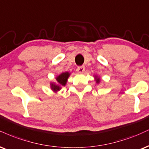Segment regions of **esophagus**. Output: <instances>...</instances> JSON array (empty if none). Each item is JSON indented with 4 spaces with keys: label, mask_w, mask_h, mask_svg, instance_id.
Returning a JSON list of instances; mask_svg holds the SVG:
<instances>
[{
    "label": "esophagus",
    "mask_w": 149,
    "mask_h": 149,
    "mask_svg": "<svg viewBox=\"0 0 149 149\" xmlns=\"http://www.w3.org/2000/svg\"><path fill=\"white\" fill-rule=\"evenodd\" d=\"M85 67H83V66H82V67H78L76 69V71L78 72V73H84V71H85Z\"/></svg>",
    "instance_id": "1"
}]
</instances>
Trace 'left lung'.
<instances>
[{"instance_id": "left-lung-1", "label": "left lung", "mask_w": 149, "mask_h": 149, "mask_svg": "<svg viewBox=\"0 0 149 149\" xmlns=\"http://www.w3.org/2000/svg\"><path fill=\"white\" fill-rule=\"evenodd\" d=\"M94 78H95V80H96V83H97V84L99 83V82H100V80H100L99 77H98V76H95Z\"/></svg>"}]
</instances>
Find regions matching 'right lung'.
<instances>
[{
	"label": "right lung",
	"mask_w": 149,
	"mask_h": 149,
	"mask_svg": "<svg viewBox=\"0 0 149 149\" xmlns=\"http://www.w3.org/2000/svg\"><path fill=\"white\" fill-rule=\"evenodd\" d=\"M70 76V73L69 72L62 73L56 77L57 83L55 82H51V88L53 92H57L60 91L62 89V87L66 85L67 84V80Z\"/></svg>",
	"instance_id": "add662e5"
}]
</instances>
